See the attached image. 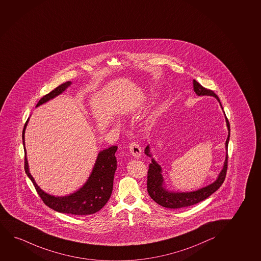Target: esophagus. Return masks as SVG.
<instances>
[{
    "label": "esophagus",
    "instance_id": "obj_1",
    "mask_svg": "<svg viewBox=\"0 0 261 261\" xmlns=\"http://www.w3.org/2000/svg\"><path fill=\"white\" fill-rule=\"evenodd\" d=\"M129 152L135 158H139L140 157V155H141V147L139 146V144H137L135 142L130 143L129 145Z\"/></svg>",
    "mask_w": 261,
    "mask_h": 261
}]
</instances>
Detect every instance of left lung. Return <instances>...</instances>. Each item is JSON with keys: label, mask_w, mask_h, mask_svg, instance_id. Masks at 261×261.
<instances>
[{"label": "left lung", "mask_w": 261, "mask_h": 261, "mask_svg": "<svg viewBox=\"0 0 261 261\" xmlns=\"http://www.w3.org/2000/svg\"><path fill=\"white\" fill-rule=\"evenodd\" d=\"M193 90L195 93L198 96H213L217 99L218 101L221 104L220 99L216 94H215L212 90L206 89L205 87L197 82L196 80H193ZM223 110V108L221 107ZM225 115V112H224ZM226 122H227V127H228V135L226 140V150H227V155L225 159L224 166L221 170V173L218 175V178L215 180L211 185H207L205 187L201 189H198L197 191L190 192H168V190L164 188V180L162 177V168L159 165L158 163L152 159V163L149 165L148 172H147V192H148L150 197L152 198V200L162 205L163 207L171 208V209H176V208L186 207L190 205H195L198 202L205 200L209 196H211L214 192H216L218 189L221 187V185L224 181L226 174H227V168H228V145L229 141V137H230V125L228 122V118L225 115ZM145 152L146 155L149 157H152V154L150 153V147L147 145L145 149Z\"/></svg>", "instance_id": "1"}]
</instances>
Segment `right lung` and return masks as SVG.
I'll list each match as a JSON object with an SVG mask.
<instances>
[{"label":"right lung","mask_w":261,"mask_h":261,"mask_svg":"<svg viewBox=\"0 0 261 261\" xmlns=\"http://www.w3.org/2000/svg\"><path fill=\"white\" fill-rule=\"evenodd\" d=\"M70 85L71 82L68 81L57 86L52 92L43 96L39 100L36 107H39L41 104L48 101L49 99L59 95ZM28 121L29 118L27 119V122L24 124L23 134H22L23 145H24V132H25ZM23 149H24L25 173L28 175V177L31 179V181H33V185L36 189L38 194L40 195V198L44 202V204L47 205L48 207L53 209L55 211L63 213V214L88 215H93L95 214L96 212L99 211L107 204V202L109 201V198L112 194L114 175L116 170V158L115 156V153L117 150L116 145H113L111 147L99 152L93 171L91 173L89 178L86 181V184L79 191L65 197H55L52 195L47 194L37 185L29 172L25 146H23Z\"/></svg>","instance_id":"1"}]
</instances>
